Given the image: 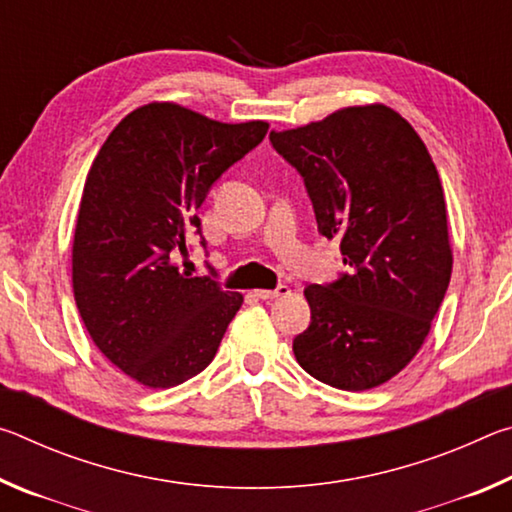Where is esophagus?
Segmentation results:
<instances>
[{"mask_svg": "<svg viewBox=\"0 0 512 512\" xmlns=\"http://www.w3.org/2000/svg\"><path fill=\"white\" fill-rule=\"evenodd\" d=\"M289 291H291V289L287 287V284H280V287H277V289H257L255 296H257L259 300H273V298L287 296Z\"/></svg>", "mask_w": 512, "mask_h": 512, "instance_id": "1", "label": "esophagus"}]
</instances>
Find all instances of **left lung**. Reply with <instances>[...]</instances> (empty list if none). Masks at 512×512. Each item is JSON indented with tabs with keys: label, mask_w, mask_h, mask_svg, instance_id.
I'll return each instance as SVG.
<instances>
[{
	"label": "left lung",
	"mask_w": 512,
	"mask_h": 512,
	"mask_svg": "<svg viewBox=\"0 0 512 512\" xmlns=\"http://www.w3.org/2000/svg\"><path fill=\"white\" fill-rule=\"evenodd\" d=\"M305 178L318 232L350 275L309 284L311 323L293 339L302 370L341 391L386 384L427 339L452 277L447 203L415 128L384 103L271 131Z\"/></svg>",
	"instance_id": "left-lung-1"
}]
</instances>
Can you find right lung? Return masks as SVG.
I'll list each match as a JSON object with an SVG mask.
<instances>
[{
    "mask_svg": "<svg viewBox=\"0 0 512 512\" xmlns=\"http://www.w3.org/2000/svg\"><path fill=\"white\" fill-rule=\"evenodd\" d=\"M262 119L223 124L173 101L119 121L83 185L72 289L103 357L146 388H171L210 366L244 296L180 273L173 253L198 228L221 173L264 140Z\"/></svg>",
    "mask_w": 512,
    "mask_h": 512,
    "instance_id": "right-lung-1",
    "label": "right lung"
}]
</instances>
